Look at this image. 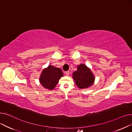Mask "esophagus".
Masks as SVG:
<instances>
[{"label":"esophagus","mask_w":132,"mask_h":132,"mask_svg":"<svg viewBox=\"0 0 132 132\" xmlns=\"http://www.w3.org/2000/svg\"><path fill=\"white\" fill-rule=\"evenodd\" d=\"M65 74L67 75V76H68L69 74H70V72L69 71H67V72H65Z\"/></svg>","instance_id":"obj_1"}]
</instances>
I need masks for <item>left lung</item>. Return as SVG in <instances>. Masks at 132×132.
Instances as JSON below:
<instances>
[{"label":"left lung","mask_w":132,"mask_h":132,"mask_svg":"<svg viewBox=\"0 0 132 132\" xmlns=\"http://www.w3.org/2000/svg\"><path fill=\"white\" fill-rule=\"evenodd\" d=\"M73 78L75 85L80 89H86L92 86L95 81V76L90 68L85 64H81L77 70L73 73Z\"/></svg>","instance_id":"obj_1"}]
</instances>
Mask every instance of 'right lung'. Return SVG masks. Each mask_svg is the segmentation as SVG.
Returning a JSON list of instances; mask_svg holds the SVG:
<instances>
[{
    "label": "right lung",
    "mask_w": 132,
    "mask_h": 132,
    "mask_svg": "<svg viewBox=\"0 0 132 132\" xmlns=\"http://www.w3.org/2000/svg\"><path fill=\"white\" fill-rule=\"evenodd\" d=\"M63 75V72L60 68L48 65L42 72L39 79V83L43 88L48 90H52Z\"/></svg>",
    "instance_id": "add662e5"
}]
</instances>
